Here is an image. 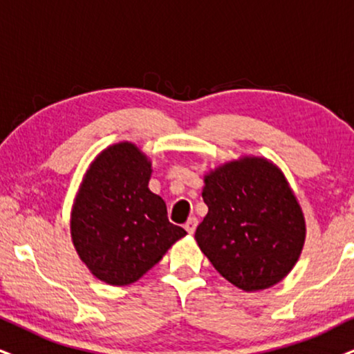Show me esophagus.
I'll return each instance as SVG.
<instances>
[{
	"label": "esophagus",
	"instance_id": "obj_1",
	"mask_svg": "<svg viewBox=\"0 0 354 354\" xmlns=\"http://www.w3.org/2000/svg\"><path fill=\"white\" fill-rule=\"evenodd\" d=\"M196 227H198V218L196 217H191L189 221H187L186 223H185V229H186V232L189 235H192L196 232Z\"/></svg>",
	"mask_w": 354,
	"mask_h": 354
}]
</instances>
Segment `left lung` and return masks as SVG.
<instances>
[{
  "instance_id": "1",
  "label": "left lung",
  "mask_w": 354,
  "mask_h": 354,
  "mask_svg": "<svg viewBox=\"0 0 354 354\" xmlns=\"http://www.w3.org/2000/svg\"><path fill=\"white\" fill-rule=\"evenodd\" d=\"M203 199L209 212L194 239L229 283L254 292L289 274L306 241V218L274 163L245 155L210 169Z\"/></svg>"
}]
</instances>
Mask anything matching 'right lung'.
I'll return each mask as SVG.
<instances>
[{
  "mask_svg": "<svg viewBox=\"0 0 354 354\" xmlns=\"http://www.w3.org/2000/svg\"><path fill=\"white\" fill-rule=\"evenodd\" d=\"M150 176L149 156L132 142L107 147L84 173L71 209V241L102 283H136L186 235L149 189Z\"/></svg>",
  "mask_w": 354,
  "mask_h": 354,
  "instance_id": "right-lung-1",
  "label": "right lung"
}]
</instances>
